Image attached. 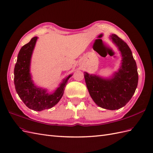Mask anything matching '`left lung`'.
<instances>
[{"mask_svg": "<svg viewBox=\"0 0 153 153\" xmlns=\"http://www.w3.org/2000/svg\"><path fill=\"white\" fill-rule=\"evenodd\" d=\"M111 39L120 51L122 60L118 72L111 79H104L84 72L86 85L90 95L99 107L116 110L124 107L131 100L138 85V74L131 50L122 39L116 34Z\"/></svg>", "mask_w": 153, "mask_h": 153, "instance_id": "1", "label": "left lung"}]
</instances>
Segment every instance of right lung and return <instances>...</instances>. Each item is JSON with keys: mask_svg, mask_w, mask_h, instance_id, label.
<instances>
[{"mask_svg": "<svg viewBox=\"0 0 153 153\" xmlns=\"http://www.w3.org/2000/svg\"><path fill=\"white\" fill-rule=\"evenodd\" d=\"M37 39V37H33L19 51L14 68V84L19 97L26 107L33 111H41L51 108L59 101L67 81L72 74L62 80L53 93L49 94L46 92V90L37 87L30 73L31 57Z\"/></svg>", "mask_w": 153, "mask_h": 153, "instance_id": "1", "label": "right lung"}]
</instances>
